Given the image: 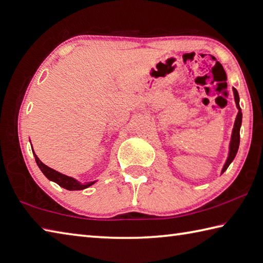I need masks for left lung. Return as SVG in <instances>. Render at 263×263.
Here are the masks:
<instances>
[{
  "mask_svg": "<svg viewBox=\"0 0 263 263\" xmlns=\"http://www.w3.org/2000/svg\"><path fill=\"white\" fill-rule=\"evenodd\" d=\"M232 91H234V98H235V103L236 106L238 108V113H237L236 119H235V123H234V128H232L231 132V137H230V143H229V151H228V157L227 160L224 162L223 167H222L221 174L227 171V168L229 167L230 163L234 161L235 157L237 155V151H238L239 147V133H240V127H241V119H242V115H241V110L239 106V95L238 91L236 90L235 88H232Z\"/></svg>",
  "mask_w": 263,
  "mask_h": 263,
  "instance_id": "8db88e82",
  "label": "left lung"
}]
</instances>
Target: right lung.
I'll return each mask as SVG.
<instances>
[{
	"mask_svg": "<svg viewBox=\"0 0 263 263\" xmlns=\"http://www.w3.org/2000/svg\"><path fill=\"white\" fill-rule=\"evenodd\" d=\"M29 142H31V140H29ZM32 151H33L34 158H35V161L37 163V166H39L40 170H41V172L43 173V175L46 176L49 181H52L54 183H57L59 186L64 187V189L70 190V191L83 190V189H87V187H89V186L92 185V184H95V183L97 182V180H96V181H90V182L82 183L80 181H78L77 178L71 177V176H67L65 174H62V173H59L57 171L52 170V168L48 167L47 165H44V163L39 159L33 148H32Z\"/></svg>",
	"mask_w": 263,
	"mask_h": 263,
	"instance_id": "1",
	"label": "right lung"
}]
</instances>
